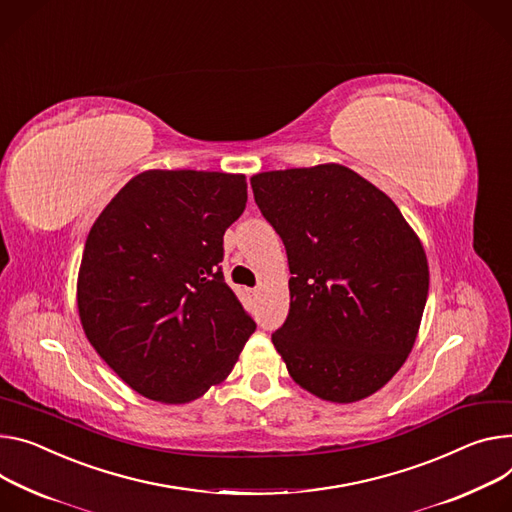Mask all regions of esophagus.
<instances>
[{
    "instance_id": "34e87169",
    "label": "esophagus",
    "mask_w": 512,
    "mask_h": 512,
    "mask_svg": "<svg viewBox=\"0 0 512 512\" xmlns=\"http://www.w3.org/2000/svg\"><path fill=\"white\" fill-rule=\"evenodd\" d=\"M247 294H249V298H257L259 288H249V290H247Z\"/></svg>"
}]
</instances>
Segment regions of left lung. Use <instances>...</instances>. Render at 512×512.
I'll list each match as a JSON object with an SVG mask.
<instances>
[{
    "label": "left lung",
    "instance_id": "left-lung-1",
    "mask_svg": "<svg viewBox=\"0 0 512 512\" xmlns=\"http://www.w3.org/2000/svg\"><path fill=\"white\" fill-rule=\"evenodd\" d=\"M251 188L292 273L288 318L271 335L290 376L339 404L378 392L421 327V241L384 192L343 165L265 171Z\"/></svg>",
    "mask_w": 512,
    "mask_h": 512
}]
</instances>
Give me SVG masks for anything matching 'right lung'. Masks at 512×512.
Instances as JSON below:
<instances>
[{
    "instance_id": "obj_1",
    "label": "right lung",
    "mask_w": 512,
    "mask_h": 512,
    "mask_svg": "<svg viewBox=\"0 0 512 512\" xmlns=\"http://www.w3.org/2000/svg\"><path fill=\"white\" fill-rule=\"evenodd\" d=\"M245 175L145 171L91 226L77 280L83 331L138 394L183 404L220 384L257 324L224 282Z\"/></svg>"
}]
</instances>
